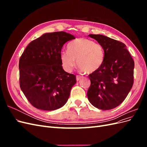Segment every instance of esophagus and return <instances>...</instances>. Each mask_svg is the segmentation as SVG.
<instances>
[{"label": "esophagus", "mask_w": 147, "mask_h": 147, "mask_svg": "<svg viewBox=\"0 0 147 147\" xmlns=\"http://www.w3.org/2000/svg\"><path fill=\"white\" fill-rule=\"evenodd\" d=\"M82 78V77L80 76V75H77V76H76V80H77V81H79L80 80H81Z\"/></svg>", "instance_id": "obj_1"}]
</instances>
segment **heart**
I'll list each match as a JSON object with an SVG mask.
<instances>
[{
    "mask_svg": "<svg viewBox=\"0 0 147 147\" xmlns=\"http://www.w3.org/2000/svg\"><path fill=\"white\" fill-rule=\"evenodd\" d=\"M68 51L61 53V64L66 72H70L75 65L82 71L92 73L98 70L103 64L104 51L99 43L86 38H80L70 43Z\"/></svg>",
    "mask_w": 147,
    "mask_h": 147,
    "instance_id": "obj_1",
    "label": "heart"
}]
</instances>
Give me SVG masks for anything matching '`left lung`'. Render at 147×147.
I'll return each mask as SVG.
<instances>
[{"label":"left lung","mask_w":147,"mask_h":147,"mask_svg":"<svg viewBox=\"0 0 147 147\" xmlns=\"http://www.w3.org/2000/svg\"><path fill=\"white\" fill-rule=\"evenodd\" d=\"M88 36L96 40L104 51L103 64L88 76L91 80L88 100L97 109H113L122 103L131 90L134 61L123 43L103 35Z\"/></svg>","instance_id":"1"}]
</instances>
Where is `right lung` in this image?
I'll return each instance as SVG.
<instances>
[{"instance_id":"1","label":"right lung","mask_w":147,"mask_h":147,"mask_svg":"<svg viewBox=\"0 0 147 147\" xmlns=\"http://www.w3.org/2000/svg\"><path fill=\"white\" fill-rule=\"evenodd\" d=\"M75 38L63 31L44 34L31 42L20 57V88L34 107L55 110L67 101L76 77L64 70L60 55L64 44Z\"/></svg>"}]
</instances>
